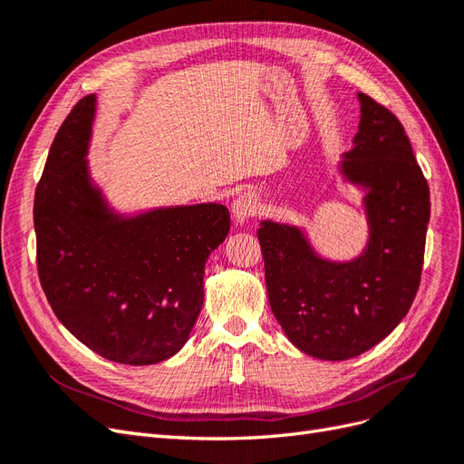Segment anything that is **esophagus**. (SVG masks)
Wrapping results in <instances>:
<instances>
[{"mask_svg":"<svg viewBox=\"0 0 464 464\" xmlns=\"http://www.w3.org/2000/svg\"><path fill=\"white\" fill-rule=\"evenodd\" d=\"M259 208V199L254 191H244L237 195L232 203V217L236 224H244L247 222L251 217L257 215Z\"/></svg>","mask_w":464,"mask_h":464,"instance_id":"34e87169","label":"esophagus"}]
</instances>
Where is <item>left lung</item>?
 I'll list each match as a JSON object with an SVG mask.
<instances>
[{"instance_id": "8db88e82", "label": "left lung", "mask_w": 464, "mask_h": 464, "mask_svg": "<svg viewBox=\"0 0 464 464\" xmlns=\"http://www.w3.org/2000/svg\"><path fill=\"white\" fill-rule=\"evenodd\" d=\"M360 125L339 172L363 191L368 244L331 261L286 222L257 230L271 310L288 341L319 360L366 353L409 314L422 275L430 188L397 116L358 92Z\"/></svg>"}]
</instances>
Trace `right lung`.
<instances>
[{"mask_svg": "<svg viewBox=\"0 0 464 464\" xmlns=\"http://www.w3.org/2000/svg\"><path fill=\"white\" fill-rule=\"evenodd\" d=\"M96 96L55 135L34 195L36 265L53 314L106 360L150 366L179 353L203 307L210 251L227 240L218 203L111 208L89 172Z\"/></svg>", "mask_w": 464, "mask_h": 464, "instance_id": "1", "label": "right lung"}]
</instances>
